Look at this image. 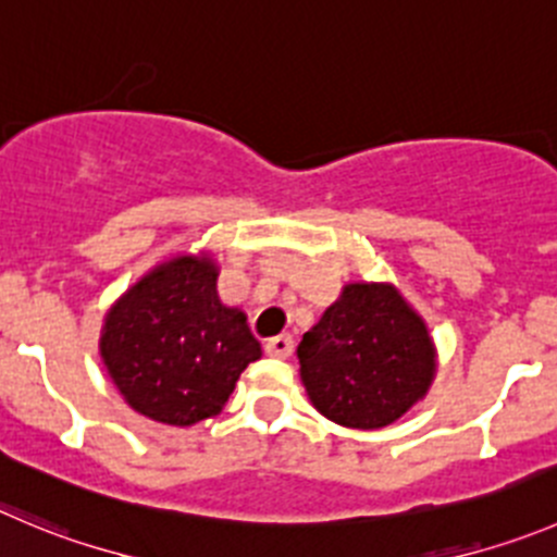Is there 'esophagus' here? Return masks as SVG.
<instances>
[{
    "instance_id": "esophagus-1",
    "label": "esophagus",
    "mask_w": 557,
    "mask_h": 557,
    "mask_svg": "<svg viewBox=\"0 0 557 557\" xmlns=\"http://www.w3.org/2000/svg\"><path fill=\"white\" fill-rule=\"evenodd\" d=\"M295 349V342L289 333H282V336H273L264 342V352L270 355V358H289Z\"/></svg>"
}]
</instances>
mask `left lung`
<instances>
[{
    "mask_svg": "<svg viewBox=\"0 0 557 557\" xmlns=\"http://www.w3.org/2000/svg\"><path fill=\"white\" fill-rule=\"evenodd\" d=\"M298 358L311 405L349 429L394 423L434 377L426 325L388 284H347L304 333Z\"/></svg>",
    "mask_w": 557,
    "mask_h": 557,
    "instance_id": "8db88e82",
    "label": "left lung"
}]
</instances>
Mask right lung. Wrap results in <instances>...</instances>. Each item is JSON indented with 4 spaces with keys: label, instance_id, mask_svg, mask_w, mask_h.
Listing matches in <instances>:
<instances>
[{
    "label": "right lung",
    "instance_id": "right-lung-1",
    "mask_svg": "<svg viewBox=\"0 0 557 557\" xmlns=\"http://www.w3.org/2000/svg\"><path fill=\"white\" fill-rule=\"evenodd\" d=\"M213 259L158 264L109 311L100 355L131 407L169 426L221 412L237 377L262 355L243 311L215 293Z\"/></svg>",
    "mask_w": 557,
    "mask_h": 557
}]
</instances>
